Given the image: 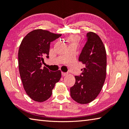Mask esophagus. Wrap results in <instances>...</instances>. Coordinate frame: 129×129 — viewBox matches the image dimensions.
Instances as JSON below:
<instances>
[{"label":"esophagus","instance_id":"1","mask_svg":"<svg viewBox=\"0 0 129 129\" xmlns=\"http://www.w3.org/2000/svg\"><path fill=\"white\" fill-rule=\"evenodd\" d=\"M61 75H62V76H65L67 75V73H64V72H62V73H61Z\"/></svg>","mask_w":129,"mask_h":129}]
</instances>
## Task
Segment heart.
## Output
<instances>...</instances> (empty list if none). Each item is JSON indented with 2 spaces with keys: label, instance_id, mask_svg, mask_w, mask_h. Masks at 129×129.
Returning a JSON list of instances; mask_svg holds the SVG:
<instances>
[{
  "label": "heart",
  "instance_id": "heart-1",
  "mask_svg": "<svg viewBox=\"0 0 129 129\" xmlns=\"http://www.w3.org/2000/svg\"><path fill=\"white\" fill-rule=\"evenodd\" d=\"M77 41H78V38L76 36H71L69 38V42L71 43V44L76 45Z\"/></svg>",
  "mask_w": 129,
  "mask_h": 129
}]
</instances>
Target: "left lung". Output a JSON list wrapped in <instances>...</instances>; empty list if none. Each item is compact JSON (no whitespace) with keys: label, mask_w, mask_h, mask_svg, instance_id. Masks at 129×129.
Masks as SVG:
<instances>
[{"label":"left lung","mask_w":129,"mask_h":129,"mask_svg":"<svg viewBox=\"0 0 129 129\" xmlns=\"http://www.w3.org/2000/svg\"><path fill=\"white\" fill-rule=\"evenodd\" d=\"M79 61L85 65L82 72L75 76L76 82L71 87V96L77 103L87 104L99 95L105 83L107 57L101 38L93 32L88 33Z\"/></svg>","instance_id":"left-lung-1"}]
</instances>
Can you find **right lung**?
Instances as JSON below:
<instances>
[{
    "label": "right lung",
    "mask_w": 129,
    "mask_h": 129,
    "mask_svg": "<svg viewBox=\"0 0 129 129\" xmlns=\"http://www.w3.org/2000/svg\"><path fill=\"white\" fill-rule=\"evenodd\" d=\"M61 36L47 30H34L24 37L18 51L20 78L26 93L33 101L42 102L52 94L55 84L61 79V71L52 72L42 68L49 58L50 42Z\"/></svg>",
    "instance_id": "obj_1"
}]
</instances>
